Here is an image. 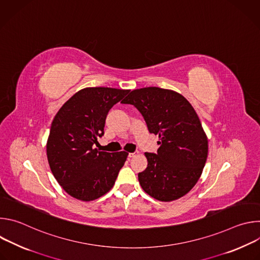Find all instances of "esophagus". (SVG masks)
I'll use <instances>...</instances> for the list:
<instances>
[{"instance_id":"1","label":"esophagus","mask_w":260,"mask_h":260,"mask_svg":"<svg viewBox=\"0 0 260 260\" xmlns=\"http://www.w3.org/2000/svg\"><path fill=\"white\" fill-rule=\"evenodd\" d=\"M137 155V153L136 152H134V153H128V157L129 158H132V157H135Z\"/></svg>"}]
</instances>
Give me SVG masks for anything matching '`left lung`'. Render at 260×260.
Masks as SVG:
<instances>
[{
    "label": "left lung",
    "instance_id": "left-lung-1",
    "mask_svg": "<svg viewBox=\"0 0 260 260\" xmlns=\"http://www.w3.org/2000/svg\"><path fill=\"white\" fill-rule=\"evenodd\" d=\"M121 103L134 105L149 132L159 138L157 152L145 153L148 166L138 174L144 191L161 202L189 192L208 156V139L190 103L176 91L159 87L135 89Z\"/></svg>",
    "mask_w": 260,
    "mask_h": 260
}]
</instances>
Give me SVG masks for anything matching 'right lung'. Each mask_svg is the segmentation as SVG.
<instances>
[{"label":"right lung","instance_id":"right-lung-1","mask_svg":"<svg viewBox=\"0 0 260 260\" xmlns=\"http://www.w3.org/2000/svg\"><path fill=\"white\" fill-rule=\"evenodd\" d=\"M129 90L110 87L84 88L58 110L47 141L50 170L63 190L80 201L96 200L113 187L127 154L99 151L94 145L104 136L110 109Z\"/></svg>","mask_w":260,"mask_h":260}]
</instances>
